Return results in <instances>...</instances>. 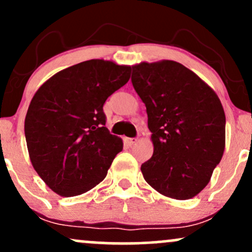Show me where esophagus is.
Wrapping results in <instances>:
<instances>
[{
	"label": "esophagus",
	"instance_id": "1",
	"mask_svg": "<svg viewBox=\"0 0 252 252\" xmlns=\"http://www.w3.org/2000/svg\"><path fill=\"white\" fill-rule=\"evenodd\" d=\"M135 142H137V138H124V143L128 147H131Z\"/></svg>",
	"mask_w": 252,
	"mask_h": 252
}]
</instances>
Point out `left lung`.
Returning <instances> with one entry per match:
<instances>
[{"label": "left lung", "instance_id": "left-lung-1", "mask_svg": "<svg viewBox=\"0 0 252 252\" xmlns=\"http://www.w3.org/2000/svg\"><path fill=\"white\" fill-rule=\"evenodd\" d=\"M131 82L144 103L154 152L141 166L144 180L176 200L207 186L225 149V112L211 86L173 60L131 66Z\"/></svg>", "mask_w": 252, "mask_h": 252}]
</instances>
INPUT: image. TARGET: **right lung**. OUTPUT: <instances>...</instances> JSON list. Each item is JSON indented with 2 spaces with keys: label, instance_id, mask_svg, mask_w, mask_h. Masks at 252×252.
Masks as SVG:
<instances>
[{
  "label": "right lung",
  "instance_id": "obj_1",
  "mask_svg": "<svg viewBox=\"0 0 252 252\" xmlns=\"http://www.w3.org/2000/svg\"><path fill=\"white\" fill-rule=\"evenodd\" d=\"M130 66L92 59L59 71L37 89L25 120L33 168L60 196L105 179L123 141L105 128L103 105L128 83Z\"/></svg>",
  "mask_w": 252,
  "mask_h": 252
}]
</instances>
